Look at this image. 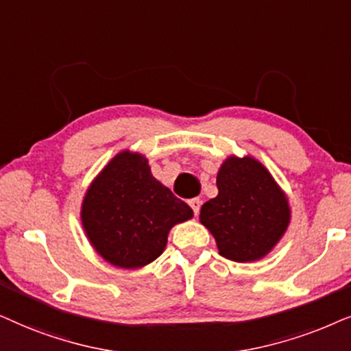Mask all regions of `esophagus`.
<instances>
[{
	"instance_id": "34e87169",
	"label": "esophagus",
	"mask_w": 351,
	"mask_h": 351,
	"mask_svg": "<svg viewBox=\"0 0 351 351\" xmlns=\"http://www.w3.org/2000/svg\"><path fill=\"white\" fill-rule=\"evenodd\" d=\"M188 204L191 205V208L194 210V215H199V210H200V205H202V200H200V199H189Z\"/></svg>"
}]
</instances>
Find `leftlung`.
I'll use <instances>...</instances> for the list:
<instances>
[{"instance_id":"left-lung-1","label":"left lung","mask_w":351,"mask_h":351,"mask_svg":"<svg viewBox=\"0 0 351 351\" xmlns=\"http://www.w3.org/2000/svg\"><path fill=\"white\" fill-rule=\"evenodd\" d=\"M217 197L200 208L199 219L224 258L249 263L265 258L291 224L287 194L255 157L230 156L217 175Z\"/></svg>"}]
</instances>
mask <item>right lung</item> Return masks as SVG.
<instances>
[{"mask_svg": "<svg viewBox=\"0 0 351 351\" xmlns=\"http://www.w3.org/2000/svg\"><path fill=\"white\" fill-rule=\"evenodd\" d=\"M193 217L188 204L154 178L146 156L130 149L97 173L80 210L93 249L123 269L152 263L165 250L171 228Z\"/></svg>", "mask_w": 351, "mask_h": 351, "instance_id": "1", "label": "right lung"}]
</instances>
